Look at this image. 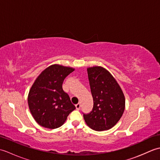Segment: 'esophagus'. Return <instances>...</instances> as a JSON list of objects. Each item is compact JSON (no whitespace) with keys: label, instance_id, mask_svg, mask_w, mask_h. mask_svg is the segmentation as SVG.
Listing matches in <instances>:
<instances>
[{"label":"esophagus","instance_id":"obj_1","mask_svg":"<svg viewBox=\"0 0 160 160\" xmlns=\"http://www.w3.org/2000/svg\"><path fill=\"white\" fill-rule=\"evenodd\" d=\"M76 108L77 110H80V103H78L77 104H76Z\"/></svg>","mask_w":160,"mask_h":160}]
</instances>
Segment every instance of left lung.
I'll return each mask as SVG.
<instances>
[{"mask_svg":"<svg viewBox=\"0 0 160 160\" xmlns=\"http://www.w3.org/2000/svg\"><path fill=\"white\" fill-rule=\"evenodd\" d=\"M91 94L92 111L84 114L88 127L96 131L113 127L120 120L125 108V97L120 86L105 68L94 66L87 68Z\"/></svg>","mask_w":160,"mask_h":160,"instance_id":"obj_1","label":"left lung"}]
</instances>
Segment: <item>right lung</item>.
<instances>
[{
  "label": "right lung",
  "mask_w": 160,
  "mask_h": 160,
  "mask_svg": "<svg viewBox=\"0 0 160 160\" xmlns=\"http://www.w3.org/2000/svg\"><path fill=\"white\" fill-rule=\"evenodd\" d=\"M75 70L70 67L52 64L43 70L32 84L28 94L30 112L39 125L54 129L61 127L76 107L62 89V83Z\"/></svg>",
  "instance_id": "right-lung-1"
}]
</instances>
